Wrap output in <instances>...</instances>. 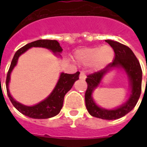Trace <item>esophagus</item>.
I'll list each match as a JSON object with an SVG mask.
<instances>
[{"instance_id": "1", "label": "esophagus", "mask_w": 147, "mask_h": 147, "mask_svg": "<svg viewBox=\"0 0 147 147\" xmlns=\"http://www.w3.org/2000/svg\"><path fill=\"white\" fill-rule=\"evenodd\" d=\"M79 78H80V79H82V80H85V78H86V76H85V73H84L83 71H81L80 76H79Z\"/></svg>"}]
</instances>
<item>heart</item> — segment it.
I'll use <instances>...</instances> for the list:
<instances>
[{
	"instance_id": "obj_1",
	"label": "heart",
	"mask_w": 147,
	"mask_h": 147,
	"mask_svg": "<svg viewBox=\"0 0 147 147\" xmlns=\"http://www.w3.org/2000/svg\"><path fill=\"white\" fill-rule=\"evenodd\" d=\"M75 57L79 64L92 65L95 69H101L111 63L114 58V51L108 45L88 47L77 51Z\"/></svg>"
}]
</instances>
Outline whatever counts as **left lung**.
Instances as JSON below:
<instances>
[{"label":"left lung","instance_id":"8db88e82","mask_svg":"<svg viewBox=\"0 0 147 147\" xmlns=\"http://www.w3.org/2000/svg\"><path fill=\"white\" fill-rule=\"evenodd\" d=\"M114 51L113 62L100 71L88 75L86 78L88 88L85 94V105L92 116L105 120H116L121 118L134 109L139 100L141 93L142 69L139 61L133 51L125 45L114 40H105ZM113 67H122L125 69L130 81L131 93L125 102L113 110H107L98 107L92 98V93L97 87L105 74Z\"/></svg>","mask_w":147,"mask_h":147}]
</instances>
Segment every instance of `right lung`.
Returning <instances> with one entry per match:
<instances>
[{
	"label": "right lung",
	"mask_w": 147,
	"mask_h": 147,
	"mask_svg": "<svg viewBox=\"0 0 147 147\" xmlns=\"http://www.w3.org/2000/svg\"><path fill=\"white\" fill-rule=\"evenodd\" d=\"M32 47H42L47 48L52 52L55 53H62V49L60 47L59 43L57 40H39L34 42H30L28 44L25 45L24 47L20 48L16 52L13 58L12 62L10 64V69L8 70L7 79H6V88H7V93L13 105L15 108L19 111L21 114L24 115L34 119H47L53 117L57 115L62 109L63 105V100L64 97L67 92L71 89L73 86L74 83L78 79V76L80 72L77 71L75 74H67L61 73L59 79L58 81L57 84L55 85V88L53 89L49 96L46 99L38 103L33 106H26L17 102L15 100L12 96L10 95L9 92V82L10 79V73L17 65V60L20 55L24 53L27 49Z\"/></svg>",
	"instance_id": "1"
}]
</instances>
